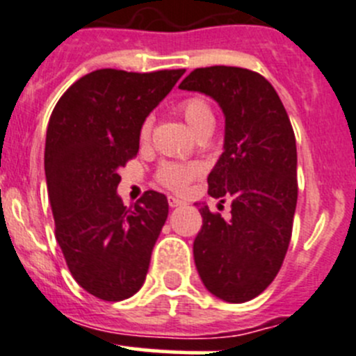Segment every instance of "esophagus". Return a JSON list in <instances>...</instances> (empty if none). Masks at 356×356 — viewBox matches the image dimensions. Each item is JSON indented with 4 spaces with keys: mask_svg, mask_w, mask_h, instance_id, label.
Returning a JSON list of instances; mask_svg holds the SVG:
<instances>
[{
    "mask_svg": "<svg viewBox=\"0 0 356 356\" xmlns=\"http://www.w3.org/2000/svg\"><path fill=\"white\" fill-rule=\"evenodd\" d=\"M168 204H170L172 208H175V207H181V204H184V201L175 198V196H168Z\"/></svg>",
    "mask_w": 356,
    "mask_h": 356,
    "instance_id": "1",
    "label": "esophagus"
}]
</instances>
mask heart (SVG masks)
Wrapping results in <instances>:
<instances>
[{"label":"heart","instance_id":"1","mask_svg":"<svg viewBox=\"0 0 356 356\" xmlns=\"http://www.w3.org/2000/svg\"><path fill=\"white\" fill-rule=\"evenodd\" d=\"M182 117L188 122L191 131L195 134L207 131V129H213L215 117L211 106L208 105L207 99L198 98H188L179 105ZM152 132V118H146L141 125V139H146ZM200 174L198 165H181V163H163L158 170L156 177L165 188L174 189V191H182L196 175Z\"/></svg>","mask_w":356,"mask_h":356}]
</instances>
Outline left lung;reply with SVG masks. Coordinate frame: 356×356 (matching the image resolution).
<instances>
[{"label": "left lung", "instance_id": "obj_1", "mask_svg": "<svg viewBox=\"0 0 356 356\" xmlns=\"http://www.w3.org/2000/svg\"><path fill=\"white\" fill-rule=\"evenodd\" d=\"M179 89L210 96L225 117L224 153L208 175V195L231 198V218L201 204L193 254L204 288L245 303L274 281L289 246L298 200L293 127L270 82L248 68H196Z\"/></svg>", "mask_w": 356, "mask_h": 356}]
</instances>
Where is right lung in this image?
<instances>
[{
    "label": "right lung",
    "mask_w": 356,
    "mask_h": 356,
    "mask_svg": "<svg viewBox=\"0 0 356 356\" xmlns=\"http://www.w3.org/2000/svg\"><path fill=\"white\" fill-rule=\"evenodd\" d=\"M184 72L95 70L49 117L44 172L56 241L77 284L99 300L122 301L145 284L168 201L146 191L124 207L118 170L138 155L143 122Z\"/></svg>",
    "instance_id": "1"
}]
</instances>
